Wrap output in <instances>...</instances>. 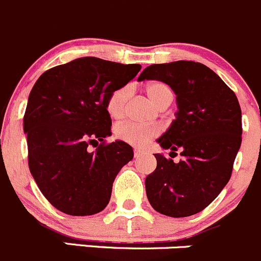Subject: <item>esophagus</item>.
I'll list each match as a JSON object with an SVG mask.
<instances>
[{"instance_id": "34e87169", "label": "esophagus", "mask_w": 261, "mask_h": 261, "mask_svg": "<svg viewBox=\"0 0 261 261\" xmlns=\"http://www.w3.org/2000/svg\"><path fill=\"white\" fill-rule=\"evenodd\" d=\"M143 154H145V151L140 150V149H135V151H134V155H135V158H139V156H141Z\"/></svg>"}]
</instances>
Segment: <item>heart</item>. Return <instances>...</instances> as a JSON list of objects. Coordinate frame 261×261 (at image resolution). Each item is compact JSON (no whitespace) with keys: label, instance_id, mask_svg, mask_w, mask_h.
<instances>
[{"label":"heart","instance_id":"obj_1","mask_svg":"<svg viewBox=\"0 0 261 261\" xmlns=\"http://www.w3.org/2000/svg\"><path fill=\"white\" fill-rule=\"evenodd\" d=\"M145 93L149 97V99L158 108L173 100V92H172V89L162 82H153L146 85ZM130 95L131 92L128 87H121L113 90L107 100L108 115L112 118H115V120L122 118L125 116ZM158 127H154V126H141L133 122L120 123L115 128V134L118 139L136 146L145 145L150 139L158 135Z\"/></svg>","mask_w":261,"mask_h":261}]
</instances>
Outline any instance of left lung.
<instances>
[{"label": "left lung", "mask_w": 261, "mask_h": 261, "mask_svg": "<svg viewBox=\"0 0 261 261\" xmlns=\"http://www.w3.org/2000/svg\"><path fill=\"white\" fill-rule=\"evenodd\" d=\"M159 80L176 94L177 112L156 139L163 149L181 151L178 163L155 154L156 168L145 178L150 205L182 218L205 209L231 178L241 146V108L236 94L209 67L194 61L150 65L138 80Z\"/></svg>", "instance_id": "obj_1"}]
</instances>
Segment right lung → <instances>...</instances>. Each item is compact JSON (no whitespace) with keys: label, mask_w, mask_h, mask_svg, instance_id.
<instances>
[{"label":"right lung","mask_w":261,"mask_h":261,"mask_svg":"<svg viewBox=\"0 0 261 261\" xmlns=\"http://www.w3.org/2000/svg\"><path fill=\"white\" fill-rule=\"evenodd\" d=\"M140 69L82 57L49 69L33 87L24 116L29 169L62 213L92 216L110 203L113 181L134 150L122 140L105 144L112 135L107 100ZM90 145L98 146L90 151Z\"/></svg>","instance_id":"1"}]
</instances>
